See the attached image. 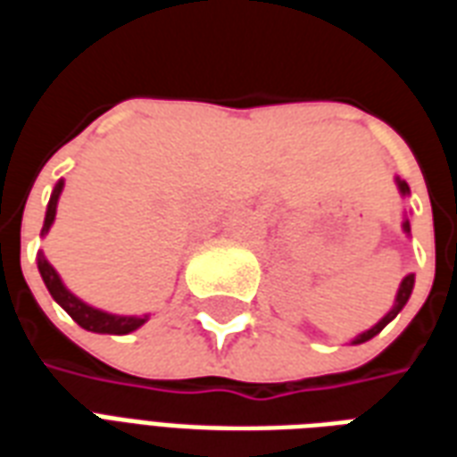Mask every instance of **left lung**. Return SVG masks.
<instances>
[{"instance_id": "left-lung-1", "label": "left lung", "mask_w": 457, "mask_h": 457, "mask_svg": "<svg viewBox=\"0 0 457 457\" xmlns=\"http://www.w3.org/2000/svg\"><path fill=\"white\" fill-rule=\"evenodd\" d=\"M396 188H399V193H402V195H409V183H406V180L396 179ZM402 229H403V232H406V235L411 232L409 218H403ZM411 291H413V274H406V277L402 278V284H399V291H396V298H394L392 311H389V313H386V316H384L382 320H379V323H374V326L370 328V330H364V333H360V336H357V337H353L350 343H353V345H362V343H367V340H372L374 336H379V333H382V330H384V326H386V323H392L394 318L399 316V311H402V308L406 306V301H409V296H411Z\"/></svg>"}]
</instances>
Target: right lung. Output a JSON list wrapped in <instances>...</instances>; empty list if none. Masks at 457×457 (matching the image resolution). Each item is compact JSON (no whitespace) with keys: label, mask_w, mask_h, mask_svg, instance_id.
I'll return each instance as SVG.
<instances>
[{"label":"right lung","mask_w":457,"mask_h":457,"mask_svg":"<svg viewBox=\"0 0 457 457\" xmlns=\"http://www.w3.org/2000/svg\"><path fill=\"white\" fill-rule=\"evenodd\" d=\"M63 180L55 183L54 193H51V200H48V208H46V220L44 228H41V237L48 235V229L54 225L55 220V208H58V198L63 193ZM38 271H41V278H44L48 294L54 296V301L58 306L63 308L68 316L73 318L75 323L90 333H107V336H127V333H134L137 328H141L149 316H117V313H107V311H100V308H93L90 303H85L83 298H78L73 291H68V287L63 284V278L58 277V271L51 267V262L44 257V252L38 254Z\"/></svg>","instance_id":"add662e5"}]
</instances>
